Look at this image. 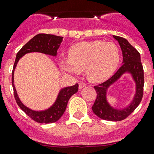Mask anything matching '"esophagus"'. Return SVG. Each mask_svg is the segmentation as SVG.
Here are the masks:
<instances>
[{"instance_id": "34e87169", "label": "esophagus", "mask_w": 154, "mask_h": 154, "mask_svg": "<svg viewBox=\"0 0 154 154\" xmlns=\"http://www.w3.org/2000/svg\"><path fill=\"white\" fill-rule=\"evenodd\" d=\"M85 86H86V84L84 83V82H79V89H82Z\"/></svg>"}]
</instances>
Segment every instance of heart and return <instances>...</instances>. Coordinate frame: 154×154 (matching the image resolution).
I'll return each mask as SVG.
<instances>
[{"label":"heart","mask_w":154,"mask_h":154,"mask_svg":"<svg viewBox=\"0 0 154 154\" xmlns=\"http://www.w3.org/2000/svg\"><path fill=\"white\" fill-rule=\"evenodd\" d=\"M69 59L60 62L64 71L73 75L85 70L86 75L92 82H103L109 79L117 69L119 50L112 42L103 41L84 42L70 48Z\"/></svg>","instance_id":"obj_1"}]
</instances>
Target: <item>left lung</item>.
<instances>
[{
    "mask_svg": "<svg viewBox=\"0 0 154 154\" xmlns=\"http://www.w3.org/2000/svg\"><path fill=\"white\" fill-rule=\"evenodd\" d=\"M123 52V65L111 78L94 86L97 96L92 107L93 112L99 118L108 121H121L127 118L140 103L143 96L144 75L140 61V54L124 38L113 35ZM131 73L137 85V92L131 104L126 109L118 110L110 106L106 100V90L123 73Z\"/></svg>",
    "mask_w": 154,
    "mask_h": 154,
    "instance_id": "8db88e82",
    "label": "left lung"
}]
</instances>
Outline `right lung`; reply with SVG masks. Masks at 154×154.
<instances>
[{"label":"right lung","instance_id":"1","mask_svg":"<svg viewBox=\"0 0 154 154\" xmlns=\"http://www.w3.org/2000/svg\"><path fill=\"white\" fill-rule=\"evenodd\" d=\"M62 41V37L56 36L54 35L48 34H38L35 35L31 39L27 44L24 45L21 50L17 53L16 59L14 64L13 71H12V86L14 89V96L16 100V103L18 106L24 111L31 119L39 123H55L62 117L65 112V109L67 106V103L69 99L73 94L78 92L79 85L75 84L72 86L66 87L62 89L58 94L56 101L52 106L45 111H34L28 107H26L21 102L17 96L15 87L14 85V71L15 69L16 65L19 59L27 53L29 52H42L47 55L55 56L57 55V51L59 48L61 42Z\"/></svg>","mask_w":154,"mask_h":154}]
</instances>
